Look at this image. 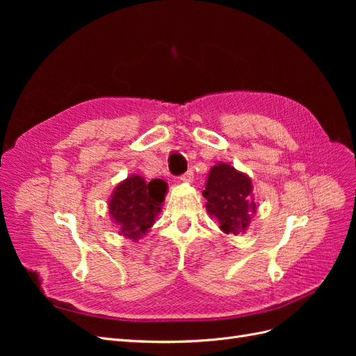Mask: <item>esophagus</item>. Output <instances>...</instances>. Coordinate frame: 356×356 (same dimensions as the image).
<instances>
[{"label": "esophagus", "instance_id": "esophagus-1", "mask_svg": "<svg viewBox=\"0 0 356 356\" xmlns=\"http://www.w3.org/2000/svg\"><path fill=\"white\" fill-rule=\"evenodd\" d=\"M193 175H195V174H193V170L190 169V170L186 172V174H182V175L179 177V179H181L182 182H190V181H193Z\"/></svg>", "mask_w": 356, "mask_h": 356}]
</instances>
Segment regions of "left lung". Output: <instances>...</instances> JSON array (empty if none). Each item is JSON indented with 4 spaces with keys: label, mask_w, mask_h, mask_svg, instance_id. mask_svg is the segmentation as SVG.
Wrapping results in <instances>:
<instances>
[{
    "label": "left lung",
    "mask_w": 356,
    "mask_h": 356,
    "mask_svg": "<svg viewBox=\"0 0 356 356\" xmlns=\"http://www.w3.org/2000/svg\"><path fill=\"white\" fill-rule=\"evenodd\" d=\"M203 197L209 215L217 220L224 233L245 232L251 213L255 212L251 179L225 163L211 169Z\"/></svg>",
    "instance_id": "8db88e82"
}]
</instances>
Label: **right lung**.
Instances as JSON below:
<instances>
[{
	"mask_svg": "<svg viewBox=\"0 0 356 356\" xmlns=\"http://www.w3.org/2000/svg\"><path fill=\"white\" fill-rule=\"evenodd\" d=\"M166 190L165 181L147 182L139 175L129 177L117 186L108 207L113 220L120 225L126 238L136 241L152 227L161 209Z\"/></svg>",
	"mask_w": 356,
	"mask_h": 356,
	"instance_id": "add662e5",
	"label": "right lung"
}]
</instances>
